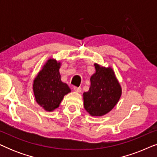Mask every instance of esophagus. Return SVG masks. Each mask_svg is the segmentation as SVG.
<instances>
[{"label": "esophagus", "instance_id": "1", "mask_svg": "<svg viewBox=\"0 0 157 157\" xmlns=\"http://www.w3.org/2000/svg\"><path fill=\"white\" fill-rule=\"evenodd\" d=\"M74 90L75 91L78 92V93H80L81 91V87H77V86H74Z\"/></svg>", "mask_w": 157, "mask_h": 157}]
</instances>
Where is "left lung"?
Wrapping results in <instances>:
<instances>
[{"instance_id":"8db88e82","label":"left lung","mask_w":157,"mask_h":157,"mask_svg":"<svg viewBox=\"0 0 157 157\" xmlns=\"http://www.w3.org/2000/svg\"><path fill=\"white\" fill-rule=\"evenodd\" d=\"M96 73L91 77V86L83 93V105L90 115L101 117L106 114L119 101L121 88L111 67L94 64Z\"/></svg>"}]
</instances>
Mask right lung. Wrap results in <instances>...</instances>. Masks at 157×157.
Listing matches in <instances>:
<instances>
[{
    "label": "right lung",
    "instance_id": "right-lung-1",
    "mask_svg": "<svg viewBox=\"0 0 157 157\" xmlns=\"http://www.w3.org/2000/svg\"><path fill=\"white\" fill-rule=\"evenodd\" d=\"M60 66V62L49 59L33 81L36 102L46 111H51L58 108L63 96L71 92L68 86L61 80Z\"/></svg>",
    "mask_w": 157,
    "mask_h": 157
}]
</instances>
